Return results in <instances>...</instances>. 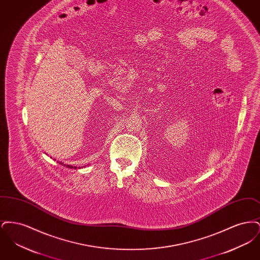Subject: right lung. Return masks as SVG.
I'll use <instances>...</instances> for the list:
<instances>
[{"label": "right lung", "instance_id": "obj_1", "mask_svg": "<svg viewBox=\"0 0 260 260\" xmlns=\"http://www.w3.org/2000/svg\"><path fill=\"white\" fill-rule=\"evenodd\" d=\"M59 164H60V165H63V162H61V161H60ZM64 166H65V167H67V168H70V169H73V168H74V169H77V167H72V166H70V165H64Z\"/></svg>", "mask_w": 260, "mask_h": 260}]
</instances>
